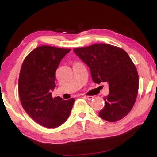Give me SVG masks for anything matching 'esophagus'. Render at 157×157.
Instances as JSON below:
<instances>
[{
  "mask_svg": "<svg viewBox=\"0 0 157 157\" xmlns=\"http://www.w3.org/2000/svg\"><path fill=\"white\" fill-rule=\"evenodd\" d=\"M84 98H85V99L88 100H91L92 99H94V96H86V95H85V96H84Z\"/></svg>",
  "mask_w": 157,
  "mask_h": 157,
  "instance_id": "1",
  "label": "esophagus"
}]
</instances>
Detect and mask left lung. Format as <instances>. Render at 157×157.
Masks as SVG:
<instances>
[{
    "label": "left lung",
    "mask_w": 157,
    "mask_h": 157,
    "mask_svg": "<svg viewBox=\"0 0 157 157\" xmlns=\"http://www.w3.org/2000/svg\"><path fill=\"white\" fill-rule=\"evenodd\" d=\"M73 52L89 66L95 83L109 84V94L103 98L105 105L99 112L100 118L116 122L126 116L136 102L139 81L136 66L128 54L107 44L78 48Z\"/></svg>",
    "instance_id": "left-lung-1"
}]
</instances>
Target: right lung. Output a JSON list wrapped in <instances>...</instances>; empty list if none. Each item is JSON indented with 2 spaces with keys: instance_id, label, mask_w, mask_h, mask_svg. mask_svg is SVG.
Masks as SVG:
<instances>
[{
  "instance_id": "add662e5",
  "label": "right lung",
  "mask_w": 157,
  "mask_h": 157,
  "mask_svg": "<svg viewBox=\"0 0 157 157\" xmlns=\"http://www.w3.org/2000/svg\"><path fill=\"white\" fill-rule=\"evenodd\" d=\"M70 49L41 46L34 49L23 61L18 78V94L23 109L33 120L48 128L64 123L75 102L61 97L52 98L55 71Z\"/></svg>"
}]
</instances>
